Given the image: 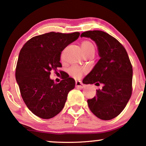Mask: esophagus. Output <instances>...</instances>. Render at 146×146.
I'll return each mask as SVG.
<instances>
[{
    "instance_id": "34e87169",
    "label": "esophagus",
    "mask_w": 146,
    "mask_h": 146,
    "mask_svg": "<svg viewBox=\"0 0 146 146\" xmlns=\"http://www.w3.org/2000/svg\"><path fill=\"white\" fill-rule=\"evenodd\" d=\"M76 86L78 88H80V89H82V88L84 87V84L80 81H76Z\"/></svg>"
}]
</instances>
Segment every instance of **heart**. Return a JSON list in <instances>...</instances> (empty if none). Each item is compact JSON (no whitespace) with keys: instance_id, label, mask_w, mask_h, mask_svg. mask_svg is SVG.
Here are the masks:
<instances>
[{"instance_id":"obj_1","label":"heart","mask_w":146,"mask_h":146,"mask_svg":"<svg viewBox=\"0 0 146 146\" xmlns=\"http://www.w3.org/2000/svg\"><path fill=\"white\" fill-rule=\"evenodd\" d=\"M81 46L86 55H87V54H89V52L95 50L94 45H93V44L91 41H88V40H84V41H82ZM64 53L63 51V52H62V54H61V57H62V58L64 57ZM68 72L70 76L76 78V79H78V78H80L82 76L83 73H84L85 69L82 68L80 66H70V68H68Z\"/></svg>"}]
</instances>
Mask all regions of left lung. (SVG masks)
<instances>
[{
    "mask_svg": "<svg viewBox=\"0 0 146 146\" xmlns=\"http://www.w3.org/2000/svg\"><path fill=\"white\" fill-rule=\"evenodd\" d=\"M97 44L100 59L83 80L84 84H103L96 96L88 99L89 109L105 121L116 117L127 105L132 93V66L124 46L103 31L93 30L81 34Z\"/></svg>",
    "mask_w": 146,
    "mask_h": 146,
    "instance_id": "1",
    "label": "left lung"
}]
</instances>
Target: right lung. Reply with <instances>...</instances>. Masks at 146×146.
<instances>
[{"label":"right lung","mask_w":146,"mask_h":146,"mask_svg":"<svg viewBox=\"0 0 146 146\" xmlns=\"http://www.w3.org/2000/svg\"><path fill=\"white\" fill-rule=\"evenodd\" d=\"M79 36L78 32H50L31 38L21 50L16 80L24 102L36 116L49 119L58 114L64 107L68 92L74 89L75 80L68 75L64 74L58 84L50 75L51 71L57 73V68L62 66L61 52Z\"/></svg>","instance_id":"right-lung-1"}]
</instances>
